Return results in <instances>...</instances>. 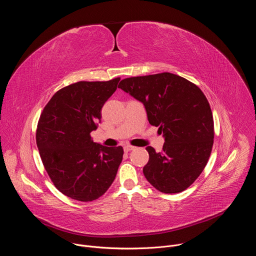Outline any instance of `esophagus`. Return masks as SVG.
<instances>
[{"label": "esophagus", "mask_w": 256, "mask_h": 256, "mask_svg": "<svg viewBox=\"0 0 256 256\" xmlns=\"http://www.w3.org/2000/svg\"><path fill=\"white\" fill-rule=\"evenodd\" d=\"M134 147H132V146H130V144H126V146H124V152H130V151H132V150H134Z\"/></svg>", "instance_id": "esophagus-1"}]
</instances>
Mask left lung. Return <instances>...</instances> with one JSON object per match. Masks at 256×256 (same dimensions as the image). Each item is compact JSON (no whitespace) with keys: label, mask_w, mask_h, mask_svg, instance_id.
Listing matches in <instances>:
<instances>
[{"label":"left lung","mask_w":256,"mask_h":256,"mask_svg":"<svg viewBox=\"0 0 256 256\" xmlns=\"http://www.w3.org/2000/svg\"><path fill=\"white\" fill-rule=\"evenodd\" d=\"M118 88L142 102L150 124L163 132L162 152L146 148L144 177L163 194L184 192L200 175L212 148L214 120L206 97L196 85L171 72L126 78Z\"/></svg>","instance_id":"1"}]
</instances>
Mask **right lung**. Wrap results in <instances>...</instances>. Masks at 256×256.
I'll list each match as a JSON object with an SVG mask.
<instances>
[{"instance_id": "1", "label": "right lung", "mask_w": 256, "mask_h": 256, "mask_svg": "<svg viewBox=\"0 0 256 256\" xmlns=\"http://www.w3.org/2000/svg\"><path fill=\"white\" fill-rule=\"evenodd\" d=\"M120 80L68 85L52 97L40 116L36 144L44 166L54 186L72 200L92 202L104 194L122 161V147H105L90 136Z\"/></svg>"}]
</instances>
